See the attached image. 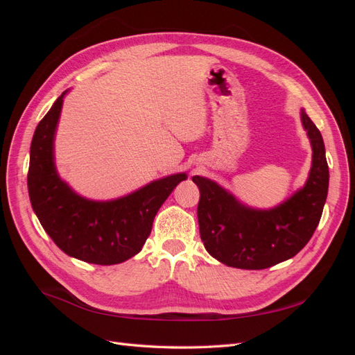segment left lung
Wrapping results in <instances>:
<instances>
[{"mask_svg":"<svg viewBox=\"0 0 355 355\" xmlns=\"http://www.w3.org/2000/svg\"><path fill=\"white\" fill-rule=\"evenodd\" d=\"M300 120L313 146V164L305 187L280 206L247 207L216 182L192 178L200 189V237L214 259L241 270H265L297 254L313 237L327 198L329 166L320 130L304 110Z\"/></svg>","mask_w":355,"mask_h":355,"instance_id":"left-lung-1","label":"left lung"}]
</instances>
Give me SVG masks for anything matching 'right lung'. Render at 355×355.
<instances>
[{"instance_id": "obj_1", "label": "right lung", "mask_w": 355, "mask_h": 355, "mask_svg": "<svg viewBox=\"0 0 355 355\" xmlns=\"http://www.w3.org/2000/svg\"><path fill=\"white\" fill-rule=\"evenodd\" d=\"M67 92L53 103L32 137L28 171L32 209L50 239L68 256L96 265L121 263L142 250L158 209L187 175L154 180L111 201L78 196L59 178L53 154Z\"/></svg>"}]
</instances>
